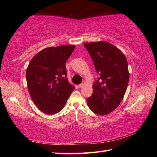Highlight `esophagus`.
Wrapping results in <instances>:
<instances>
[{"instance_id": "esophagus-1", "label": "esophagus", "mask_w": 157, "mask_h": 157, "mask_svg": "<svg viewBox=\"0 0 157 157\" xmlns=\"http://www.w3.org/2000/svg\"><path fill=\"white\" fill-rule=\"evenodd\" d=\"M84 85H85V82H83L82 83V84H79L78 86H79V88H82L83 86H84Z\"/></svg>"}]
</instances>
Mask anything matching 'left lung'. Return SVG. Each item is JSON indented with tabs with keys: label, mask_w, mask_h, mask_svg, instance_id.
Returning <instances> with one entry per match:
<instances>
[{
	"label": "left lung",
	"mask_w": 157,
	"mask_h": 157,
	"mask_svg": "<svg viewBox=\"0 0 157 157\" xmlns=\"http://www.w3.org/2000/svg\"><path fill=\"white\" fill-rule=\"evenodd\" d=\"M100 77L92 86L93 93L87 99L88 107L99 115L111 113L124 97L129 73L124 54L111 43L99 41L84 44Z\"/></svg>",
	"instance_id": "left-lung-1"
}]
</instances>
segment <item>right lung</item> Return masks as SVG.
I'll return each instance as SVG.
<instances>
[{"instance_id": "1", "label": "right lung", "mask_w": 157, "mask_h": 157, "mask_svg": "<svg viewBox=\"0 0 157 157\" xmlns=\"http://www.w3.org/2000/svg\"><path fill=\"white\" fill-rule=\"evenodd\" d=\"M75 45L48 47L33 57L26 70V80L32 100L40 111L54 115L64 107L75 88L67 78L65 62Z\"/></svg>"}]
</instances>
